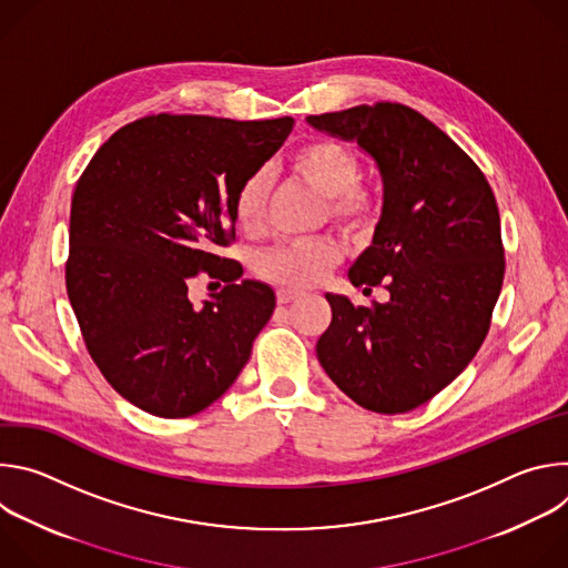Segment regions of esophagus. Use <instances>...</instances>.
Segmentation results:
<instances>
[{
  "label": "esophagus",
  "mask_w": 568,
  "mask_h": 568,
  "mask_svg": "<svg viewBox=\"0 0 568 568\" xmlns=\"http://www.w3.org/2000/svg\"><path fill=\"white\" fill-rule=\"evenodd\" d=\"M298 296H301V292H296V290H278V292H276V301H278L281 305H287V303L296 301Z\"/></svg>",
  "instance_id": "obj_1"
}]
</instances>
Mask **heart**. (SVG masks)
I'll list each match as a JSON object with an SVG mask.
<instances>
[{"label": "heart", "mask_w": 568, "mask_h": 568, "mask_svg": "<svg viewBox=\"0 0 568 568\" xmlns=\"http://www.w3.org/2000/svg\"><path fill=\"white\" fill-rule=\"evenodd\" d=\"M290 171L326 197L328 217L351 235H368L377 224L379 206L375 193L359 184L362 159L359 154L328 136H316L301 143L287 159ZM270 197V175L256 171L240 182L233 193L231 215L235 226L256 235L265 222ZM339 261V247L333 240H301L261 252L254 258V272L265 281L285 287H310L326 276Z\"/></svg>", "instance_id": "obj_1"}]
</instances>
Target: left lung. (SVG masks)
<instances>
[{"label":"left lung","mask_w":568,"mask_h":568,"mask_svg":"<svg viewBox=\"0 0 568 568\" xmlns=\"http://www.w3.org/2000/svg\"><path fill=\"white\" fill-rule=\"evenodd\" d=\"M355 139L379 166L384 206L373 245L351 267L355 287L388 290V303L333 307L316 357L359 407L407 414L474 359L490 331L506 272L495 193L474 161L420 112L379 101L307 116Z\"/></svg>","instance_id":"obj_1"}]
</instances>
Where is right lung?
Instances as JSON below:
<instances>
[{
	"mask_svg": "<svg viewBox=\"0 0 568 568\" xmlns=\"http://www.w3.org/2000/svg\"><path fill=\"white\" fill-rule=\"evenodd\" d=\"M294 119L150 114L116 130L71 197L67 294L94 364L159 418L204 412L250 362L276 296L237 281L233 193L283 145ZM195 275L225 287L195 308ZM220 285V283H217Z\"/></svg>",
	"mask_w": 568,
	"mask_h": 568,
	"instance_id": "obj_1",
	"label": "right lung"
}]
</instances>
